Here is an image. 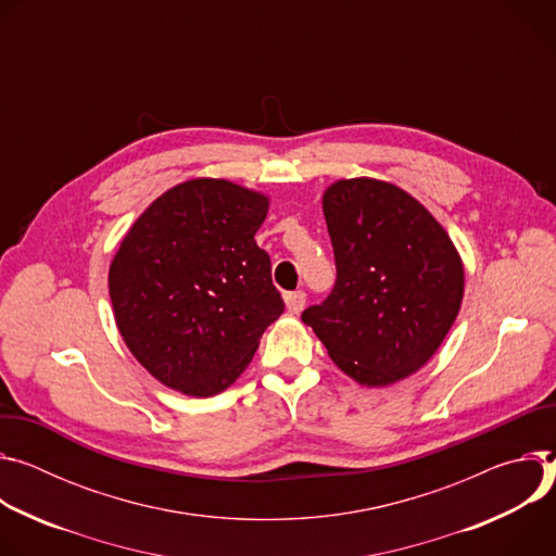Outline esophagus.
I'll use <instances>...</instances> for the list:
<instances>
[{
	"label": "esophagus",
	"instance_id": "obj_1",
	"mask_svg": "<svg viewBox=\"0 0 556 556\" xmlns=\"http://www.w3.org/2000/svg\"><path fill=\"white\" fill-rule=\"evenodd\" d=\"M285 302H287V309L291 314H300L304 309V302H306V293L302 289L298 291H287L285 293Z\"/></svg>",
	"mask_w": 556,
	"mask_h": 556
}]
</instances>
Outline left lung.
<instances>
[{
	"mask_svg": "<svg viewBox=\"0 0 556 556\" xmlns=\"http://www.w3.org/2000/svg\"><path fill=\"white\" fill-rule=\"evenodd\" d=\"M323 210L338 276L302 323L346 376L393 384L421 368L453 327L464 295L459 254L430 212L391 182L338 180Z\"/></svg>",
	"mask_w": 556,
	"mask_h": 556,
	"instance_id": "left-lung-1",
	"label": "left lung"
}]
</instances>
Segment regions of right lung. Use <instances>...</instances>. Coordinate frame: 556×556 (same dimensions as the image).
<instances>
[{
    "instance_id": "1",
    "label": "right lung",
    "mask_w": 556,
    "mask_h": 556,
    "mask_svg": "<svg viewBox=\"0 0 556 556\" xmlns=\"http://www.w3.org/2000/svg\"><path fill=\"white\" fill-rule=\"evenodd\" d=\"M269 201L223 178L159 197L123 238L108 287L116 327L165 387L225 391L285 312L269 254L254 236Z\"/></svg>"
}]
</instances>
